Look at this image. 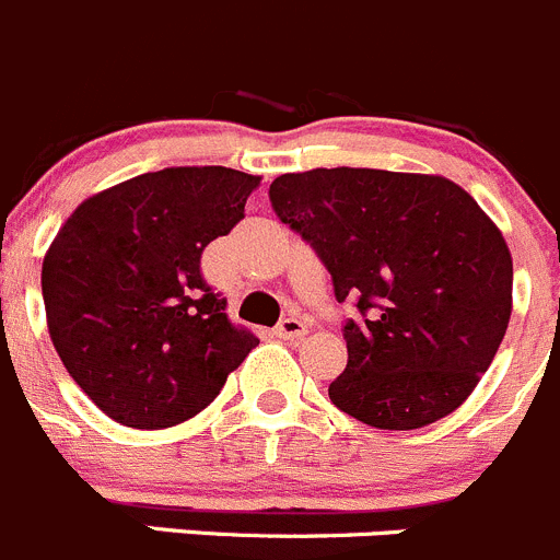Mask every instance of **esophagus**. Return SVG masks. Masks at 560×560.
Instances as JSON below:
<instances>
[{
    "label": "esophagus",
    "mask_w": 560,
    "mask_h": 560,
    "mask_svg": "<svg viewBox=\"0 0 560 560\" xmlns=\"http://www.w3.org/2000/svg\"><path fill=\"white\" fill-rule=\"evenodd\" d=\"M275 335L283 340H300L307 335V322L305 318H283V322L277 324Z\"/></svg>",
    "instance_id": "esophagus-1"
}]
</instances>
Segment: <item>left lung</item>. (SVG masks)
<instances>
[{
  "label": "left lung",
  "mask_w": 560,
  "mask_h": 560,
  "mask_svg": "<svg viewBox=\"0 0 560 560\" xmlns=\"http://www.w3.org/2000/svg\"><path fill=\"white\" fill-rule=\"evenodd\" d=\"M269 200L363 316L343 324L335 407L390 431L462 407L511 318V253L481 206L443 175L369 167L285 173Z\"/></svg>",
  "instance_id": "obj_1"
}]
</instances>
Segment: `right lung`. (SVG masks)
Here are the masks:
<instances>
[{"mask_svg":"<svg viewBox=\"0 0 560 560\" xmlns=\"http://www.w3.org/2000/svg\"><path fill=\"white\" fill-rule=\"evenodd\" d=\"M258 184L231 167H167L88 197L60 228L40 275L51 343L112 420L184 423L255 349L200 255L244 220Z\"/></svg>","mask_w":560,"mask_h":560,"instance_id":"1","label":"right lung"}]
</instances>
